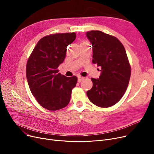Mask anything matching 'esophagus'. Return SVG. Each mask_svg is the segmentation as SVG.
<instances>
[{"mask_svg": "<svg viewBox=\"0 0 154 154\" xmlns=\"http://www.w3.org/2000/svg\"><path fill=\"white\" fill-rule=\"evenodd\" d=\"M83 79H84V77H82L81 76H78V82H82V80H83Z\"/></svg>", "mask_w": 154, "mask_h": 154, "instance_id": "obj_1", "label": "esophagus"}]
</instances>
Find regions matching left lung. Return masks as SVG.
I'll return each instance as SVG.
<instances>
[{
  "label": "left lung",
  "mask_w": 154,
  "mask_h": 154,
  "mask_svg": "<svg viewBox=\"0 0 154 154\" xmlns=\"http://www.w3.org/2000/svg\"><path fill=\"white\" fill-rule=\"evenodd\" d=\"M86 35L92 46V62L101 72L99 79H91L93 86L87 95L97 106L111 107L122 97L130 80L131 68L125 49L117 38L103 32L88 31Z\"/></svg>",
  "instance_id": "8db88e82"
}]
</instances>
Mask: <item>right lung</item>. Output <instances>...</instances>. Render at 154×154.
<instances>
[{
    "mask_svg": "<svg viewBox=\"0 0 154 154\" xmlns=\"http://www.w3.org/2000/svg\"><path fill=\"white\" fill-rule=\"evenodd\" d=\"M75 38V32L45 36L28 59L26 76L30 90L40 106L47 110H59L70 102L77 78L61 75L57 68L66 57L67 46Z\"/></svg>",
    "mask_w": 154,
    "mask_h": 154,
    "instance_id": "obj_1",
    "label": "right lung"
}]
</instances>
